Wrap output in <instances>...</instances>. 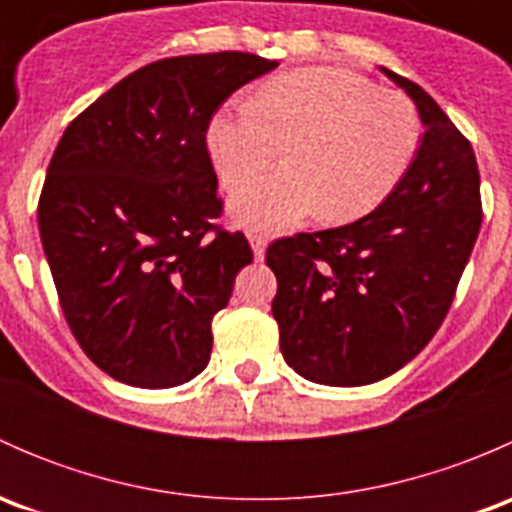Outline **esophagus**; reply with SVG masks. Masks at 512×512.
Instances as JSON below:
<instances>
[{
	"label": "esophagus",
	"mask_w": 512,
	"mask_h": 512,
	"mask_svg": "<svg viewBox=\"0 0 512 512\" xmlns=\"http://www.w3.org/2000/svg\"><path fill=\"white\" fill-rule=\"evenodd\" d=\"M250 245H252V252H255V260H262V257H265L267 237L260 235V232H250Z\"/></svg>",
	"instance_id": "34e87169"
}]
</instances>
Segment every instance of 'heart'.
<instances>
[{
    "label": "heart",
    "mask_w": 512,
    "mask_h": 512,
    "mask_svg": "<svg viewBox=\"0 0 512 512\" xmlns=\"http://www.w3.org/2000/svg\"><path fill=\"white\" fill-rule=\"evenodd\" d=\"M210 160L232 188L288 146L290 163L230 195V218L250 230H282L319 213L349 223L379 208L421 146V118L399 91L344 69L289 71L255 98L210 118Z\"/></svg>",
    "instance_id": "1"
}]
</instances>
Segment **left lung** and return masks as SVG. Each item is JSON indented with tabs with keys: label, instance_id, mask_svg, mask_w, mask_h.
<instances>
[{
	"label": "left lung",
	"instance_id": "8db88e82",
	"mask_svg": "<svg viewBox=\"0 0 512 512\" xmlns=\"http://www.w3.org/2000/svg\"><path fill=\"white\" fill-rule=\"evenodd\" d=\"M381 71L426 128L409 173L356 223L282 237L265 255L282 356L314 384H374L409 364L446 319L483 220L468 138L421 86Z\"/></svg>",
	"mask_w": 512,
	"mask_h": 512
}]
</instances>
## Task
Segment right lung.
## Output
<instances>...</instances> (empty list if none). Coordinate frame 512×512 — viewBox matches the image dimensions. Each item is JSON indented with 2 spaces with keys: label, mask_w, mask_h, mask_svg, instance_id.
<instances>
[{
  "label": "right lung",
  "mask_w": 512,
  "mask_h": 512,
  "mask_svg": "<svg viewBox=\"0 0 512 512\" xmlns=\"http://www.w3.org/2000/svg\"><path fill=\"white\" fill-rule=\"evenodd\" d=\"M277 61L242 51L160 59L96 98L61 136L39 232L61 309L86 356L123 384L170 389L213 349V317L252 262L223 213L208 123Z\"/></svg>",
  "instance_id": "1"
}]
</instances>
